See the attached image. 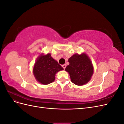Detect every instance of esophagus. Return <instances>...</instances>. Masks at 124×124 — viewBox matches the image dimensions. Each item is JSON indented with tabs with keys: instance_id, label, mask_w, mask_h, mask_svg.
<instances>
[{
	"instance_id": "34e87169",
	"label": "esophagus",
	"mask_w": 124,
	"mask_h": 124,
	"mask_svg": "<svg viewBox=\"0 0 124 124\" xmlns=\"http://www.w3.org/2000/svg\"><path fill=\"white\" fill-rule=\"evenodd\" d=\"M62 67H63V68L64 69H65V68H66V64H64V65H62Z\"/></svg>"
}]
</instances>
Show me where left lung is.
Returning a JSON list of instances; mask_svg holds the SVG:
<instances>
[{"label":"left lung","mask_w":124,"mask_h":124,"mask_svg":"<svg viewBox=\"0 0 124 124\" xmlns=\"http://www.w3.org/2000/svg\"><path fill=\"white\" fill-rule=\"evenodd\" d=\"M68 62L69 65L65 70L69 73L71 82L80 86L88 83L93 72L92 63L88 56L84 53L74 54Z\"/></svg>","instance_id":"8db88e82"}]
</instances>
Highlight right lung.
Instances as JSON below:
<instances>
[{"label": "right lung", "instance_id": "obj_1", "mask_svg": "<svg viewBox=\"0 0 124 124\" xmlns=\"http://www.w3.org/2000/svg\"><path fill=\"white\" fill-rule=\"evenodd\" d=\"M63 68L51 56L50 54L41 55L37 59L33 69L36 79L40 83L46 85L53 82L55 74Z\"/></svg>", "mask_w": 124, "mask_h": 124}]
</instances>
